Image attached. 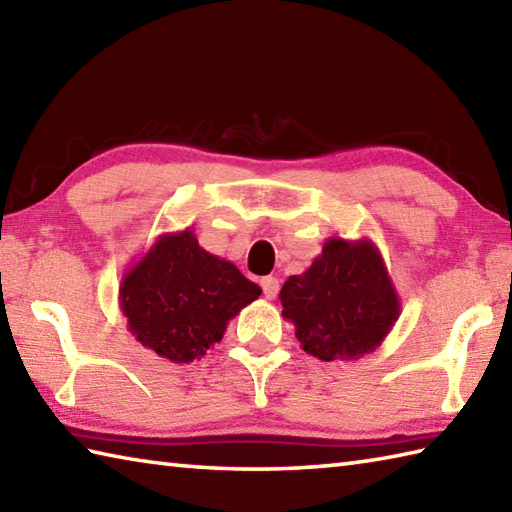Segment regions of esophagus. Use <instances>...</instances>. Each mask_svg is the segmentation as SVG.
<instances>
[{
  "instance_id": "obj_1",
  "label": "esophagus",
  "mask_w": 512,
  "mask_h": 512,
  "mask_svg": "<svg viewBox=\"0 0 512 512\" xmlns=\"http://www.w3.org/2000/svg\"><path fill=\"white\" fill-rule=\"evenodd\" d=\"M260 287H263V294L267 296V298H276V294H278V278L276 276H265L263 281H260Z\"/></svg>"
}]
</instances>
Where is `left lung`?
<instances>
[{
	"instance_id": "left-lung-1",
	"label": "left lung",
	"mask_w": 512,
	"mask_h": 512,
	"mask_svg": "<svg viewBox=\"0 0 512 512\" xmlns=\"http://www.w3.org/2000/svg\"><path fill=\"white\" fill-rule=\"evenodd\" d=\"M278 298L303 350L321 361L374 352L401 314L388 267L368 238L332 236L303 274L287 278Z\"/></svg>"
}]
</instances>
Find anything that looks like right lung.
Instances as JSON below:
<instances>
[{"instance_id": "add662e5", "label": "right lung", "mask_w": 512, "mask_h": 512, "mask_svg": "<svg viewBox=\"0 0 512 512\" xmlns=\"http://www.w3.org/2000/svg\"><path fill=\"white\" fill-rule=\"evenodd\" d=\"M260 287L198 245L194 229L158 236L122 276L120 310L129 332L171 363L205 356Z\"/></svg>"}]
</instances>
